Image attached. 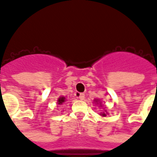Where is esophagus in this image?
<instances>
[{
  "label": "esophagus",
  "mask_w": 157,
  "mask_h": 157,
  "mask_svg": "<svg viewBox=\"0 0 157 157\" xmlns=\"http://www.w3.org/2000/svg\"><path fill=\"white\" fill-rule=\"evenodd\" d=\"M84 98H85V95H84V94L80 93V94H78V98H79L80 100H83L84 99Z\"/></svg>",
  "instance_id": "esophagus-1"
}]
</instances>
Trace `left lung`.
Listing matches in <instances>:
<instances>
[{
	"instance_id": "1",
	"label": "left lung",
	"mask_w": 157,
	"mask_h": 157,
	"mask_svg": "<svg viewBox=\"0 0 157 157\" xmlns=\"http://www.w3.org/2000/svg\"><path fill=\"white\" fill-rule=\"evenodd\" d=\"M102 116H106V114L104 113H102Z\"/></svg>"
}]
</instances>
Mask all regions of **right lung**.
Segmentation results:
<instances>
[{
	"mask_svg": "<svg viewBox=\"0 0 157 157\" xmlns=\"http://www.w3.org/2000/svg\"><path fill=\"white\" fill-rule=\"evenodd\" d=\"M64 102H65V98H63V97H61V98H59V100H58V103H59V104H63Z\"/></svg>",
	"mask_w": 157,
	"mask_h": 157,
	"instance_id": "add662e5",
	"label": "right lung"
}]
</instances>
